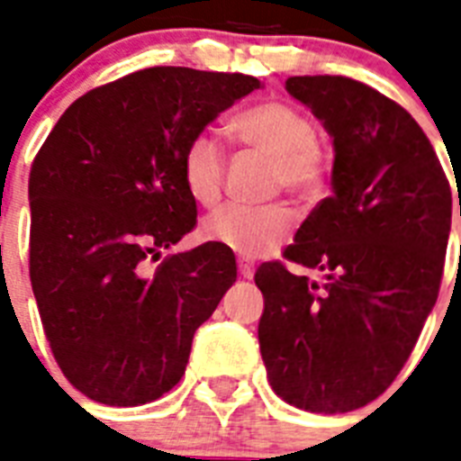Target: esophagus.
Masks as SVG:
<instances>
[{
    "label": "esophagus",
    "mask_w": 461,
    "mask_h": 461,
    "mask_svg": "<svg viewBox=\"0 0 461 461\" xmlns=\"http://www.w3.org/2000/svg\"><path fill=\"white\" fill-rule=\"evenodd\" d=\"M237 266H239V275H241V277H246V280H251L253 273H256V266H253V260L239 258Z\"/></svg>",
    "instance_id": "34e87169"
}]
</instances>
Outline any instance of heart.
I'll list each match as a JSON object with an SVG mask.
<instances>
[{
    "mask_svg": "<svg viewBox=\"0 0 461 461\" xmlns=\"http://www.w3.org/2000/svg\"><path fill=\"white\" fill-rule=\"evenodd\" d=\"M227 131L251 150L273 159V191H287L296 201H315L325 191V153L318 129L294 104L266 100L237 112ZM181 179L198 205L210 208L220 201L224 184L222 148L208 133L188 140L181 153ZM294 217L285 205H224L205 217L203 239L231 249L239 256H266L289 237Z\"/></svg>",
    "mask_w": 461,
    "mask_h": 461,
    "instance_id": "b5f03b06",
    "label": "heart"
}]
</instances>
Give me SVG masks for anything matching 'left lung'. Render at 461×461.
<instances>
[{
  "label": "left lung",
  "instance_id": "obj_1",
  "mask_svg": "<svg viewBox=\"0 0 461 461\" xmlns=\"http://www.w3.org/2000/svg\"><path fill=\"white\" fill-rule=\"evenodd\" d=\"M287 93L332 136V195L285 251L321 280L277 260L256 273L260 354L287 404L344 414L385 393L436 306L450 181L414 117L366 83L292 76Z\"/></svg>",
  "mask_w": 461,
  "mask_h": 461
}]
</instances>
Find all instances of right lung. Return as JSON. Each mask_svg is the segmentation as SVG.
<instances>
[{"label":"right lung","mask_w":461,"mask_h":461,"mask_svg":"<svg viewBox=\"0 0 461 461\" xmlns=\"http://www.w3.org/2000/svg\"><path fill=\"white\" fill-rule=\"evenodd\" d=\"M256 88L244 74L143 68L78 97L32 159V294L61 373L90 400L169 393L237 282L234 253L212 241L150 263L195 224L186 143Z\"/></svg>","instance_id":"add662e5"}]
</instances>
